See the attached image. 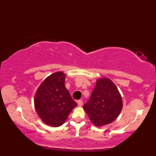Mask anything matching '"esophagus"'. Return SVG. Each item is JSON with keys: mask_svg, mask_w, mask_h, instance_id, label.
Wrapping results in <instances>:
<instances>
[{"mask_svg": "<svg viewBox=\"0 0 156 156\" xmlns=\"http://www.w3.org/2000/svg\"><path fill=\"white\" fill-rule=\"evenodd\" d=\"M82 105H83V101H81V100H79L78 101V107H82Z\"/></svg>", "mask_w": 156, "mask_h": 156, "instance_id": "1", "label": "esophagus"}]
</instances>
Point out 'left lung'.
<instances>
[{"label": "left lung", "mask_w": 156, "mask_h": 156, "mask_svg": "<svg viewBox=\"0 0 156 156\" xmlns=\"http://www.w3.org/2000/svg\"><path fill=\"white\" fill-rule=\"evenodd\" d=\"M122 107V98L117 88L110 79L100 78L88 101L84 105L91 122L101 127L114 121Z\"/></svg>", "instance_id": "8db88e82"}]
</instances>
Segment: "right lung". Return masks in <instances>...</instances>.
I'll return each instance as SVG.
<instances>
[{
    "instance_id": "add662e5",
    "label": "right lung",
    "mask_w": 156,
    "mask_h": 156,
    "mask_svg": "<svg viewBox=\"0 0 156 156\" xmlns=\"http://www.w3.org/2000/svg\"><path fill=\"white\" fill-rule=\"evenodd\" d=\"M65 77L62 72L54 73L45 79L35 95V107L39 117L52 127L64 124L77 106L66 88Z\"/></svg>"
}]
</instances>
